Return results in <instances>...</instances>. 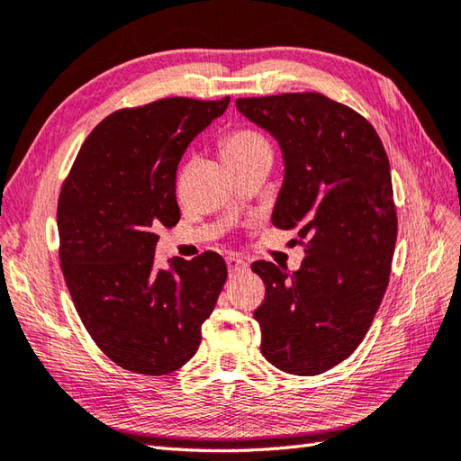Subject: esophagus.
<instances>
[{"instance_id": "esophagus-1", "label": "esophagus", "mask_w": 461, "mask_h": 461, "mask_svg": "<svg viewBox=\"0 0 461 461\" xmlns=\"http://www.w3.org/2000/svg\"><path fill=\"white\" fill-rule=\"evenodd\" d=\"M227 266H229L230 276L247 270V262H244L242 258H237V257H229V258H227Z\"/></svg>"}]
</instances>
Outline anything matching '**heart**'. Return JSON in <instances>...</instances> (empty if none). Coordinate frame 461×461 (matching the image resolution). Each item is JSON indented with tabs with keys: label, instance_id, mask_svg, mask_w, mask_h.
<instances>
[{
	"label": "heart",
	"instance_id": "heart-1",
	"mask_svg": "<svg viewBox=\"0 0 461 461\" xmlns=\"http://www.w3.org/2000/svg\"><path fill=\"white\" fill-rule=\"evenodd\" d=\"M264 149H270V144L266 141V138L258 134V131L247 128L234 130L232 134H229L222 141V156L227 161L250 158L254 153Z\"/></svg>",
	"mask_w": 461,
	"mask_h": 461
}]
</instances>
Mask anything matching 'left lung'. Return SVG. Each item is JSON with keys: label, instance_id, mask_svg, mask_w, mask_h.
Returning a JSON list of instances; mask_svg holds the SVG:
<instances>
[{"label": "left lung", "instance_id": "obj_1", "mask_svg": "<svg viewBox=\"0 0 461 461\" xmlns=\"http://www.w3.org/2000/svg\"><path fill=\"white\" fill-rule=\"evenodd\" d=\"M237 110L278 141L274 227L305 240L302 268L252 264L266 298L254 312L262 355L313 376L347 359L383 302L396 242L391 166L375 128L320 92L239 98Z\"/></svg>", "mask_w": 461, "mask_h": 461}]
</instances>
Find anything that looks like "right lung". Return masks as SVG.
Segmentation results:
<instances>
[{"mask_svg":"<svg viewBox=\"0 0 461 461\" xmlns=\"http://www.w3.org/2000/svg\"><path fill=\"white\" fill-rule=\"evenodd\" d=\"M229 98H163L104 118L85 140L60 191L57 227L70 298L116 365L167 375L197 353L201 325L227 282L214 252L153 266L161 227L179 221L183 153Z\"/></svg>","mask_w":461,"mask_h":461,"instance_id":"right-lung-1","label":"right lung"}]
</instances>
